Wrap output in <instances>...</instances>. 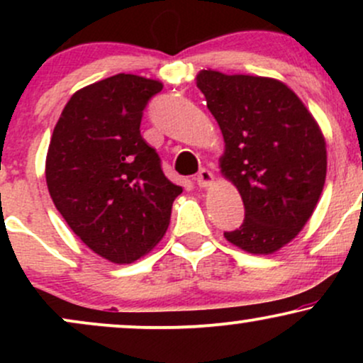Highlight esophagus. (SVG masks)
<instances>
[{
  "mask_svg": "<svg viewBox=\"0 0 363 363\" xmlns=\"http://www.w3.org/2000/svg\"><path fill=\"white\" fill-rule=\"evenodd\" d=\"M194 179H196V182H198L199 187H208V186H211V182H213V174H211L208 169H201Z\"/></svg>",
  "mask_w": 363,
  "mask_h": 363,
  "instance_id": "obj_1",
  "label": "esophagus"
}]
</instances>
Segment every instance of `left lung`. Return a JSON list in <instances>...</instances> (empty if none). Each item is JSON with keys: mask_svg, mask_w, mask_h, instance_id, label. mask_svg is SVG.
Segmentation results:
<instances>
[{"mask_svg": "<svg viewBox=\"0 0 363 363\" xmlns=\"http://www.w3.org/2000/svg\"><path fill=\"white\" fill-rule=\"evenodd\" d=\"M196 85L225 140L220 169L239 189L245 218L225 239L272 254L302 230L326 181V141L285 83L203 69Z\"/></svg>", "mask_w": 363, "mask_h": 363, "instance_id": "8db88e82", "label": "left lung"}]
</instances>
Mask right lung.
Instances as JSON below:
<instances>
[{"instance_id": "obj_1", "label": "right lung", "mask_w": 363, "mask_h": 363, "mask_svg": "<svg viewBox=\"0 0 363 363\" xmlns=\"http://www.w3.org/2000/svg\"><path fill=\"white\" fill-rule=\"evenodd\" d=\"M162 83L119 73L73 94L52 131L45 181L69 228L99 256L126 264L167 230L182 187L140 133Z\"/></svg>"}]
</instances>
